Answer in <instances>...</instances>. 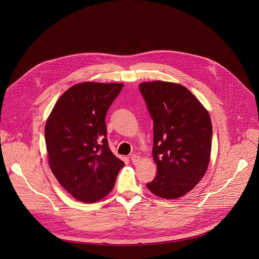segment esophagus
Listing matches in <instances>:
<instances>
[{"instance_id": "obj_1", "label": "esophagus", "mask_w": 259, "mask_h": 259, "mask_svg": "<svg viewBox=\"0 0 259 259\" xmlns=\"http://www.w3.org/2000/svg\"><path fill=\"white\" fill-rule=\"evenodd\" d=\"M130 159H131V161H132L133 163H137V162L140 161V156L137 155V154H132V155L130 156Z\"/></svg>"}]
</instances>
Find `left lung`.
<instances>
[{
	"label": "left lung",
	"instance_id": "8db88e82",
	"mask_svg": "<svg viewBox=\"0 0 259 259\" xmlns=\"http://www.w3.org/2000/svg\"><path fill=\"white\" fill-rule=\"evenodd\" d=\"M139 88L153 120L152 155L157 165L156 177L147 187L158 197H182L197 185L209 165V112L181 84L156 80Z\"/></svg>",
	"mask_w": 259,
	"mask_h": 259
}]
</instances>
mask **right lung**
<instances>
[{
  "mask_svg": "<svg viewBox=\"0 0 259 259\" xmlns=\"http://www.w3.org/2000/svg\"><path fill=\"white\" fill-rule=\"evenodd\" d=\"M123 83L81 82L56 102L45 128L50 169L76 200L108 195L124 166L109 148L105 117Z\"/></svg>",
  "mask_w": 259,
  "mask_h": 259,
  "instance_id": "obj_1",
  "label": "right lung"
}]
</instances>
